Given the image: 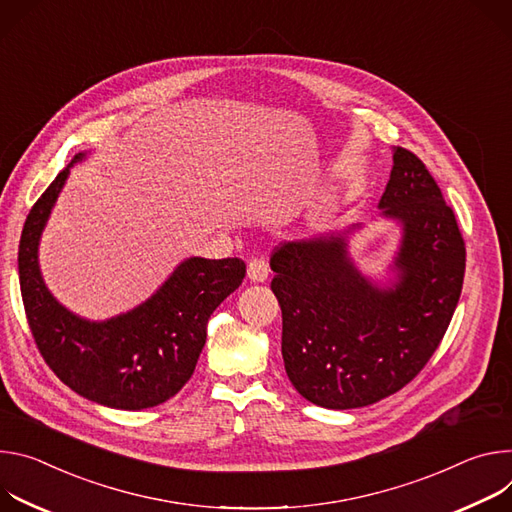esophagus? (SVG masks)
<instances>
[{
	"instance_id": "34e87169",
	"label": "esophagus",
	"mask_w": 512,
	"mask_h": 512,
	"mask_svg": "<svg viewBox=\"0 0 512 512\" xmlns=\"http://www.w3.org/2000/svg\"><path fill=\"white\" fill-rule=\"evenodd\" d=\"M268 274H270V268H268L266 260H262V258H252V260L248 262V278H250L252 282H264V280L268 278Z\"/></svg>"
}]
</instances>
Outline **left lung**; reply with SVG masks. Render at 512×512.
I'll use <instances>...</instances> for the list:
<instances>
[{"label": "left lung", "mask_w": 512, "mask_h": 512, "mask_svg": "<svg viewBox=\"0 0 512 512\" xmlns=\"http://www.w3.org/2000/svg\"><path fill=\"white\" fill-rule=\"evenodd\" d=\"M378 209L403 232L384 285L350 256L348 236L360 223L285 242L270 258L287 376L325 409L368 407L409 384L460 301L466 246L456 215L425 164L401 146L392 148Z\"/></svg>", "instance_id": "obj_1"}]
</instances>
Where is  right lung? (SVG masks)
<instances>
[{
    "label": "right lung",
    "instance_id": "right-lung-1",
    "mask_svg": "<svg viewBox=\"0 0 512 512\" xmlns=\"http://www.w3.org/2000/svg\"><path fill=\"white\" fill-rule=\"evenodd\" d=\"M63 168L30 209L18 272L22 301L34 342L71 390L85 399L124 411L156 407L175 396L191 378L207 339V321L246 276L240 258H187L162 287L128 313L89 321L52 297L38 264L40 238L71 166Z\"/></svg>",
    "mask_w": 512,
    "mask_h": 512
}]
</instances>
